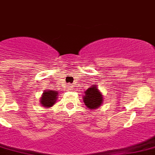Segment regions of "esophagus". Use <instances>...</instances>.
Returning a JSON list of instances; mask_svg holds the SVG:
<instances>
[{
  "label": "esophagus",
  "instance_id": "34e87169",
  "mask_svg": "<svg viewBox=\"0 0 155 155\" xmlns=\"http://www.w3.org/2000/svg\"><path fill=\"white\" fill-rule=\"evenodd\" d=\"M71 88H72V87H71Z\"/></svg>",
  "mask_w": 155,
  "mask_h": 155
}]
</instances>
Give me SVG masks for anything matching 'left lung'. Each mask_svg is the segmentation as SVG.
<instances>
[{
	"label": "left lung",
	"mask_w": 155,
	"mask_h": 155,
	"mask_svg": "<svg viewBox=\"0 0 155 155\" xmlns=\"http://www.w3.org/2000/svg\"><path fill=\"white\" fill-rule=\"evenodd\" d=\"M83 96V101L89 110L97 109L103 102V97L97 84H93L92 87L88 88Z\"/></svg>",
	"instance_id": "obj_1"
}]
</instances>
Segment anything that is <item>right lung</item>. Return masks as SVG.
<instances>
[{"mask_svg": "<svg viewBox=\"0 0 155 155\" xmlns=\"http://www.w3.org/2000/svg\"><path fill=\"white\" fill-rule=\"evenodd\" d=\"M58 97V92L54 90L44 91L41 97L40 103L45 108H49L56 103L57 99Z\"/></svg>", "mask_w": 155, "mask_h": 155, "instance_id": "add662e5", "label": "right lung"}]
</instances>
